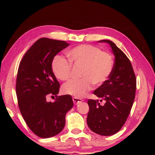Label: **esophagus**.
I'll use <instances>...</instances> for the list:
<instances>
[{
	"mask_svg": "<svg viewBox=\"0 0 155 155\" xmlns=\"http://www.w3.org/2000/svg\"><path fill=\"white\" fill-rule=\"evenodd\" d=\"M72 100H73V102H74V103L75 104H79V103H81V102L83 101V99H82V98H78V97H73Z\"/></svg>",
	"mask_w": 155,
	"mask_h": 155,
	"instance_id": "34e87169",
	"label": "esophagus"
}]
</instances>
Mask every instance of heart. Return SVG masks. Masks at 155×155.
<instances>
[{"label": "heart", "instance_id": "heart-1", "mask_svg": "<svg viewBox=\"0 0 155 155\" xmlns=\"http://www.w3.org/2000/svg\"><path fill=\"white\" fill-rule=\"evenodd\" d=\"M72 64L81 65L79 79L71 80L62 87L63 93L75 97H82L93 87L105 83L114 70V59L109 52L102 51L98 47L89 44L75 46L67 52ZM52 72L60 81L70 78L72 65L61 56L54 57Z\"/></svg>", "mask_w": 155, "mask_h": 155}]
</instances>
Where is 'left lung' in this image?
<instances>
[{"label": "left lung", "mask_w": 155, "mask_h": 155, "mask_svg": "<svg viewBox=\"0 0 155 155\" xmlns=\"http://www.w3.org/2000/svg\"><path fill=\"white\" fill-rule=\"evenodd\" d=\"M98 41L111 46L115 56L114 70L106 82L94 91L104 104L88 100L87 123L93 132L109 136L118 132L127 121L135 100L136 77L130 60L118 47L110 40Z\"/></svg>", "instance_id": "left-lung-1"}]
</instances>
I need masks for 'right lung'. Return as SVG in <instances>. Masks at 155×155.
<instances>
[{
  "instance_id": "right-lung-1",
  "label": "right lung",
  "mask_w": 155,
  "mask_h": 155,
  "mask_svg": "<svg viewBox=\"0 0 155 155\" xmlns=\"http://www.w3.org/2000/svg\"><path fill=\"white\" fill-rule=\"evenodd\" d=\"M69 46L43 38L33 44L20 63L16 78L18 103L28 128L41 138L53 137L64 128L65 114L73 107L70 95L57 96L60 84L52 72L54 56ZM49 96L56 97L54 103Z\"/></svg>"
}]
</instances>
